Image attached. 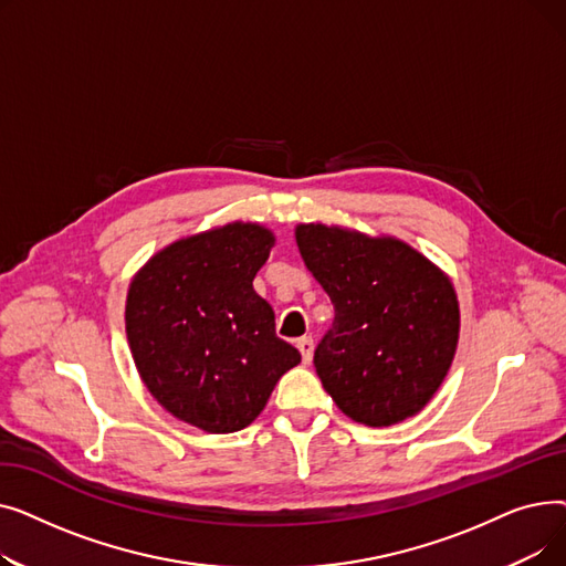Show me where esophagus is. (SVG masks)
Segmentation results:
<instances>
[{"instance_id": "34e87169", "label": "esophagus", "mask_w": 566, "mask_h": 566, "mask_svg": "<svg viewBox=\"0 0 566 566\" xmlns=\"http://www.w3.org/2000/svg\"><path fill=\"white\" fill-rule=\"evenodd\" d=\"M295 346H298V350L303 355V363L310 365L312 363V353H314V339L312 337H301L298 342H295Z\"/></svg>"}]
</instances>
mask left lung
<instances>
[{
  "label": "left lung",
  "instance_id": "obj_1",
  "mask_svg": "<svg viewBox=\"0 0 566 566\" xmlns=\"http://www.w3.org/2000/svg\"><path fill=\"white\" fill-rule=\"evenodd\" d=\"M295 243L335 305L333 328L314 350L325 392L367 427L412 418L454 360L459 301L450 277L390 235L298 224Z\"/></svg>",
  "mask_w": 566,
  "mask_h": 566
}]
</instances>
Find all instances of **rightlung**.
<instances>
[{
  "mask_svg": "<svg viewBox=\"0 0 566 566\" xmlns=\"http://www.w3.org/2000/svg\"><path fill=\"white\" fill-rule=\"evenodd\" d=\"M273 245L271 229L231 222L167 245L130 282L135 367L167 412L206 433L252 424L275 382L301 363L252 286Z\"/></svg>",
  "mask_w": 566,
  "mask_h": 566,
  "instance_id": "obj_1",
  "label": "right lung"
}]
</instances>
